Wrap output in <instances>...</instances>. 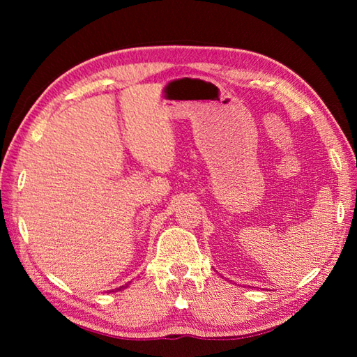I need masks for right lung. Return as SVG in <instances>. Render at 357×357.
<instances>
[{"label": "right lung", "mask_w": 357, "mask_h": 357, "mask_svg": "<svg viewBox=\"0 0 357 357\" xmlns=\"http://www.w3.org/2000/svg\"><path fill=\"white\" fill-rule=\"evenodd\" d=\"M128 284H126V285H123V287H119V288H115V290H112V291H119V290H123V288H126Z\"/></svg>", "instance_id": "right-lung-1"}]
</instances>
